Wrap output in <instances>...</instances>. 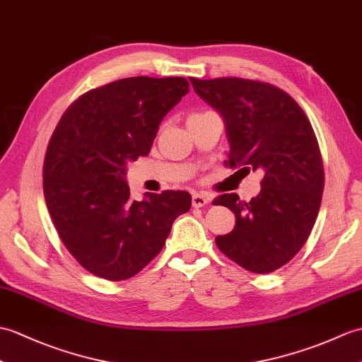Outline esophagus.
I'll use <instances>...</instances> for the list:
<instances>
[{
	"label": "esophagus",
	"mask_w": 362,
	"mask_h": 362,
	"mask_svg": "<svg viewBox=\"0 0 362 362\" xmlns=\"http://www.w3.org/2000/svg\"><path fill=\"white\" fill-rule=\"evenodd\" d=\"M208 202H209V197L205 196L204 192H196V194H192V206L194 208L205 206Z\"/></svg>",
	"instance_id": "esophagus-1"
}]
</instances>
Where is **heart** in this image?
Masks as SVG:
<instances>
[{
	"label": "heart",
	"mask_w": 362,
	"mask_h": 362,
	"mask_svg": "<svg viewBox=\"0 0 362 362\" xmlns=\"http://www.w3.org/2000/svg\"><path fill=\"white\" fill-rule=\"evenodd\" d=\"M192 115H200V114H197V112H196V114H191V115H189V117H192Z\"/></svg>",
	"instance_id": "heart-1"
}]
</instances>
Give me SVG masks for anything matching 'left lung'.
Wrapping results in <instances>:
<instances>
[{
	"mask_svg": "<svg viewBox=\"0 0 362 362\" xmlns=\"http://www.w3.org/2000/svg\"><path fill=\"white\" fill-rule=\"evenodd\" d=\"M191 83L225 122V163L264 174L250 202L234 192L213 202L236 216L234 230L217 236L216 245L248 272L272 273L298 255L321 206L324 166L312 123L295 98L270 83L236 77Z\"/></svg>",
	"mask_w": 362,
	"mask_h": 362,
	"instance_id": "1",
	"label": "left lung"
}]
</instances>
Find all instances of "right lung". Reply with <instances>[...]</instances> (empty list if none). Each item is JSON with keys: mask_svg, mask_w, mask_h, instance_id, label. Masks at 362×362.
Masks as SVG:
<instances>
[{"mask_svg": "<svg viewBox=\"0 0 362 362\" xmlns=\"http://www.w3.org/2000/svg\"><path fill=\"white\" fill-rule=\"evenodd\" d=\"M183 77H129L88 90L49 140L43 191L67 251L107 281L136 276L160 253L173 222L189 211L187 191L132 200L126 165L148 156L163 117L187 95Z\"/></svg>", "mask_w": 362, "mask_h": 362, "instance_id": "1", "label": "right lung"}]
</instances>
